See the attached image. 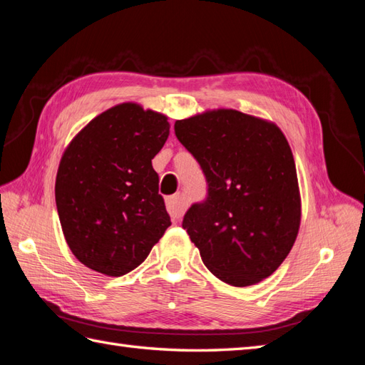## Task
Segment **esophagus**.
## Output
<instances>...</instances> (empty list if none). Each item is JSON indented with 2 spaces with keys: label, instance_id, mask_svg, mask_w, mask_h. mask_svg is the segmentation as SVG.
Masks as SVG:
<instances>
[{
  "label": "esophagus",
  "instance_id": "esophagus-1",
  "mask_svg": "<svg viewBox=\"0 0 365 365\" xmlns=\"http://www.w3.org/2000/svg\"><path fill=\"white\" fill-rule=\"evenodd\" d=\"M166 205H168V212L170 215V218L173 220L182 218V215L185 212V202H183L182 195H174V196L168 197Z\"/></svg>",
  "mask_w": 365,
  "mask_h": 365
}]
</instances>
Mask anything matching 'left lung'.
I'll return each instance as SVG.
<instances>
[{
	"instance_id": "left-lung-1",
	"label": "left lung",
	"mask_w": 365,
	"mask_h": 365,
	"mask_svg": "<svg viewBox=\"0 0 365 365\" xmlns=\"http://www.w3.org/2000/svg\"><path fill=\"white\" fill-rule=\"evenodd\" d=\"M174 130L207 180L205 200L182 222L204 265L235 287L273 274L301 221L297 168L282 131L235 110L177 120Z\"/></svg>"
}]
</instances>
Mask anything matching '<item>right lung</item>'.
<instances>
[{
    "instance_id": "obj_1",
    "label": "right lung",
    "mask_w": 365,
    "mask_h": 365,
    "mask_svg": "<svg viewBox=\"0 0 365 365\" xmlns=\"http://www.w3.org/2000/svg\"><path fill=\"white\" fill-rule=\"evenodd\" d=\"M169 136L166 115L122 103L97 115L59 163L56 207L83 265L122 276L141 265L170 226L152 160Z\"/></svg>"
}]
</instances>
